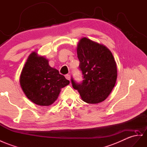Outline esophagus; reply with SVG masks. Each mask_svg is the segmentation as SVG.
Masks as SVG:
<instances>
[{
	"label": "esophagus",
	"mask_w": 147,
	"mask_h": 147,
	"mask_svg": "<svg viewBox=\"0 0 147 147\" xmlns=\"http://www.w3.org/2000/svg\"><path fill=\"white\" fill-rule=\"evenodd\" d=\"M65 78H66V79L67 80H70V79H71V77H70V75L69 74H66L65 75Z\"/></svg>",
	"instance_id": "esophagus-1"
}]
</instances>
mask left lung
<instances>
[{"label":"left lung","mask_w":147,"mask_h":147,"mask_svg":"<svg viewBox=\"0 0 147 147\" xmlns=\"http://www.w3.org/2000/svg\"><path fill=\"white\" fill-rule=\"evenodd\" d=\"M82 83L71 79L73 87L89 104L102 102L110 94L117 78V67L111 51L105 45L83 37L77 46Z\"/></svg>","instance_id":"1"}]
</instances>
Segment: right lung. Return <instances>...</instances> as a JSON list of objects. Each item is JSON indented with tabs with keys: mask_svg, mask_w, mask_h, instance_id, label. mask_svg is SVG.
<instances>
[{
	"mask_svg": "<svg viewBox=\"0 0 147 147\" xmlns=\"http://www.w3.org/2000/svg\"><path fill=\"white\" fill-rule=\"evenodd\" d=\"M44 56L33 51L20 76V84L27 98L41 106H49L58 99L61 89L69 84L63 75L51 67Z\"/></svg>",
	"mask_w": 147,
	"mask_h": 147,
	"instance_id": "1",
	"label": "right lung"
}]
</instances>
